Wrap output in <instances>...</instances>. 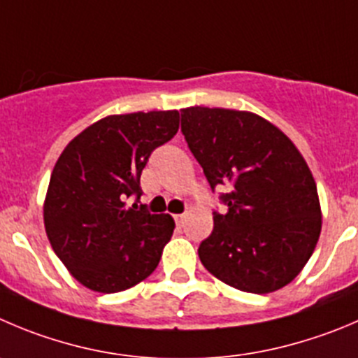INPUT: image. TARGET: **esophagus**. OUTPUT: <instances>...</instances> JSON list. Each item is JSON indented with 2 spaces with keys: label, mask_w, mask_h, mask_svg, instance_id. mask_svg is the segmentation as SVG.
<instances>
[{
  "label": "esophagus",
  "mask_w": 358,
  "mask_h": 358,
  "mask_svg": "<svg viewBox=\"0 0 358 358\" xmlns=\"http://www.w3.org/2000/svg\"><path fill=\"white\" fill-rule=\"evenodd\" d=\"M173 220H176L177 227H182L186 221V214H176V216H173Z\"/></svg>",
  "instance_id": "34e87169"
}]
</instances>
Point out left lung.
<instances>
[{"label":"left lung","instance_id":"1","mask_svg":"<svg viewBox=\"0 0 358 358\" xmlns=\"http://www.w3.org/2000/svg\"><path fill=\"white\" fill-rule=\"evenodd\" d=\"M181 130L210 188L224 186L228 210L214 213L199 257L220 281L250 294L287 287L322 232L318 189L294 142L262 115L188 107Z\"/></svg>","mask_w":358,"mask_h":358}]
</instances>
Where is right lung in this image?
Listing matches in <instances>:
<instances>
[{"label":"right lung","mask_w":358,"mask_h":358,"mask_svg":"<svg viewBox=\"0 0 358 358\" xmlns=\"http://www.w3.org/2000/svg\"><path fill=\"white\" fill-rule=\"evenodd\" d=\"M179 130V112L107 115L68 142L43 202L49 243L80 285L100 294L128 290L152 274L173 234L170 214L126 207L141 199V173Z\"/></svg>","instance_id":"right-lung-1"}]
</instances>
